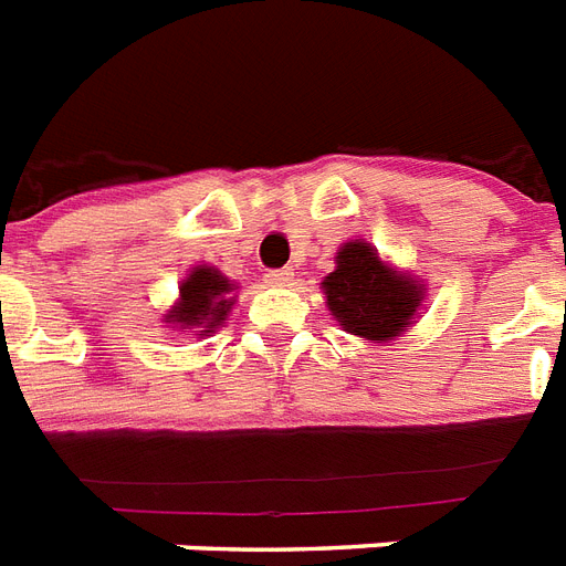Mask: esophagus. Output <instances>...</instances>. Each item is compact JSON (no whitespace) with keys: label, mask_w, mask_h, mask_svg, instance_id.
<instances>
[{"label":"esophagus","mask_w":566,"mask_h":566,"mask_svg":"<svg viewBox=\"0 0 566 566\" xmlns=\"http://www.w3.org/2000/svg\"><path fill=\"white\" fill-rule=\"evenodd\" d=\"M264 282L270 284V287H291L293 273L291 270H270V273L264 275Z\"/></svg>","instance_id":"esophagus-1"}]
</instances>
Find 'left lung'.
<instances>
[{"label": "left lung", "instance_id": "obj_1", "mask_svg": "<svg viewBox=\"0 0 566 566\" xmlns=\"http://www.w3.org/2000/svg\"><path fill=\"white\" fill-rule=\"evenodd\" d=\"M319 287L337 326L364 344H394L417 323L426 300V284L378 255L364 238L337 249L335 270Z\"/></svg>", "mask_w": 566, "mask_h": 566}]
</instances>
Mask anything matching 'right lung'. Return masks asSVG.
Instances as JSON below:
<instances>
[{"label":"right lung","mask_w":566,"mask_h":566,"mask_svg":"<svg viewBox=\"0 0 566 566\" xmlns=\"http://www.w3.org/2000/svg\"><path fill=\"white\" fill-rule=\"evenodd\" d=\"M238 302V282L211 264L190 266L181 279L179 296L161 314L170 332H196V337H211L229 319Z\"/></svg>","instance_id":"right-lung-1"}]
</instances>
